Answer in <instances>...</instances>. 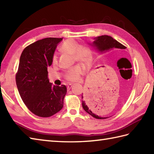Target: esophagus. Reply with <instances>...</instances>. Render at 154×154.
I'll return each mask as SVG.
<instances>
[{
	"label": "esophagus",
	"instance_id": "34e87169",
	"mask_svg": "<svg viewBox=\"0 0 154 154\" xmlns=\"http://www.w3.org/2000/svg\"><path fill=\"white\" fill-rule=\"evenodd\" d=\"M71 87H72V84L69 83V84H68V85H67V88L68 89H70L71 88Z\"/></svg>",
	"mask_w": 154,
	"mask_h": 154
}]
</instances>
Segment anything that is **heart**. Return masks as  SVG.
Listing matches in <instances>:
<instances>
[{
	"instance_id": "b5f03b06",
	"label": "heart",
	"mask_w": 154,
	"mask_h": 154,
	"mask_svg": "<svg viewBox=\"0 0 154 154\" xmlns=\"http://www.w3.org/2000/svg\"><path fill=\"white\" fill-rule=\"evenodd\" d=\"M62 51L72 55L73 60L80 62L83 64L89 65L92 60V51L91 49L87 45H79L76 41L73 39H67L63 42L61 47ZM52 63L55 65L57 63V57L54 55L52 58ZM83 67L81 65H77L66 71L65 77L69 81H77L82 73Z\"/></svg>"
}]
</instances>
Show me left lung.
I'll return each instance as SVG.
<instances>
[{
	"mask_svg": "<svg viewBox=\"0 0 154 154\" xmlns=\"http://www.w3.org/2000/svg\"><path fill=\"white\" fill-rule=\"evenodd\" d=\"M93 46L95 47L100 52H106V51H109L111 49H113V48H117V49H125V47L124 45H123L118 41H116V39H114L110 36L107 35H101L99 37H96L95 38V41L93 42ZM98 90V89H97ZM97 89L95 91H93L91 93H89L86 97L85 95H83L82 93V106L87 113H88L89 115H91L93 117H95L96 119H105L108 118L109 117H101L97 113H95L94 109H93V108L90 106V103H91V101H93V103H97L95 102L97 101L99 102H101V99H98V91ZM98 103V102H97Z\"/></svg>",
	"mask_w": 154,
	"mask_h": 154,
	"instance_id": "8db88e82",
	"label": "left lung"
}]
</instances>
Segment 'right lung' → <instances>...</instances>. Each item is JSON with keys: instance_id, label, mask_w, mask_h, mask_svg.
Here are the masks:
<instances>
[{"instance_id": "obj_1", "label": "right lung", "mask_w": 154, "mask_h": 154, "mask_svg": "<svg viewBox=\"0 0 154 154\" xmlns=\"http://www.w3.org/2000/svg\"><path fill=\"white\" fill-rule=\"evenodd\" d=\"M62 40L52 37L38 40L25 47L20 57L16 73L18 91L26 107L38 117L52 116L63 107L67 87L53 85L47 71L57 44Z\"/></svg>"}]
</instances>
